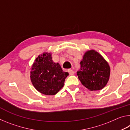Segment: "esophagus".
Returning a JSON list of instances; mask_svg holds the SVG:
<instances>
[{
	"label": "esophagus",
	"mask_w": 130,
	"mask_h": 130,
	"mask_svg": "<svg viewBox=\"0 0 130 130\" xmlns=\"http://www.w3.org/2000/svg\"><path fill=\"white\" fill-rule=\"evenodd\" d=\"M68 71V72H69L70 75H73V74H74V72L72 69H69Z\"/></svg>",
	"instance_id": "1"
}]
</instances>
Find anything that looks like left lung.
I'll use <instances>...</instances> for the list:
<instances>
[{"label":"left lung","mask_w":130,"mask_h":130,"mask_svg":"<svg viewBox=\"0 0 130 130\" xmlns=\"http://www.w3.org/2000/svg\"><path fill=\"white\" fill-rule=\"evenodd\" d=\"M80 70L77 72L78 79L90 91H99L107 85L110 76L108 63L94 50L85 53L80 62Z\"/></svg>","instance_id":"1"}]
</instances>
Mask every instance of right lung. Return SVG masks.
Segmentation results:
<instances>
[{
    "instance_id": "add662e5",
    "label": "right lung",
    "mask_w": 130,
    "mask_h": 130,
    "mask_svg": "<svg viewBox=\"0 0 130 130\" xmlns=\"http://www.w3.org/2000/svg\"><path fill=\"white\" fill-rule=\"evenodd\" d=\"M69 75L58 63L52 60L50 53H43L36 59L30 72L31 83L37 91L46 95H54L63 87Z\"/></svg>"
}]
</instances>
